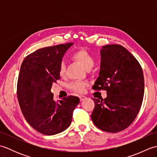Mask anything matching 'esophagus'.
Returning <instances> with one entry per match:
<instances>
[{
	"label": "esophagus",
	"instance_id": "esophagus-1",
	"mask_svg": "<svg viewBox=\"0 0 157 157\" xmlns=\"http://www.w3.org/2000/svg\"><path fill=\"white\" fill-rule=\"evenodd\" d=\"M79 99H80V101H84L85 99H86V96H83V95L79 96Z\"/></svg>",
	"mask_w": 157,
	"mask_h": 157
}]
</instances>
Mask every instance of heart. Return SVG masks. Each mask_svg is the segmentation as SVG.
<instances>
[{"mask_svg":"<svg viewBox=\"0 0 157 157\" xmlns=\"http://www.w3.org/2000/svg\"><path fill=\"white\" fill-rule=\"evenodd\" d=\"M72 57L76 60L77 61L79 62L80 64L84 67L86 70L90 69L94 65V59L93 56L84 49H79L78 51H75L73 53ZM66 71V67L65 63L62 62L59 65V73L61 76H63L65 75ZM69 87L70 89L73 90L75 92H82L84 90L86 87V84L84 82H75L70 84Z\"/></svg>","mask_w":157,"mask_h":157,"instance_id":"heart-1","label":"heart"}]
</instances>
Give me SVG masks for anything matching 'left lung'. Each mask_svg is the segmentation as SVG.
I'll return each mask as SVG.
<instances>
[{"label":"left lung","instance_id":"left-lung-1","mask_svg":"<svg viewBox=\"0 0 157 157\" xmlns=\"http://www.w3.org/2000/svg\"><path fill=\"white\" fill-rule=\"evenodd\" d=\"M99 76L92 86L105 90L106 97L92 98L95 106L91 117L103 131L117 133L132 124L142 106L144 92L140 65L128 50L119 44L103 46Z\"/></svg>","mask_w":157,"mask_h":157}]
</instances>
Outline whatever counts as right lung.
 Returning a JSON list of instances; mask_svg holds the SVG:
<instances>
[{"instance_id":"add662e5","label":"right lung","mask_w":157,"mask_h":157,"mask_svg":"<svg viewBox=\"0 0 157 157\" xmlns=\"http://www.w3.org/2000/svg\"><path fill=\"white\" fill-rule=\"evenodd\" d=\"M73 43L40 48L28 55L20 67L17 98L26 121L41 134L55 135L71 124L78 96H69L56 102L51 91L59 79V65Z\"/></svg>"}]
</instances>
